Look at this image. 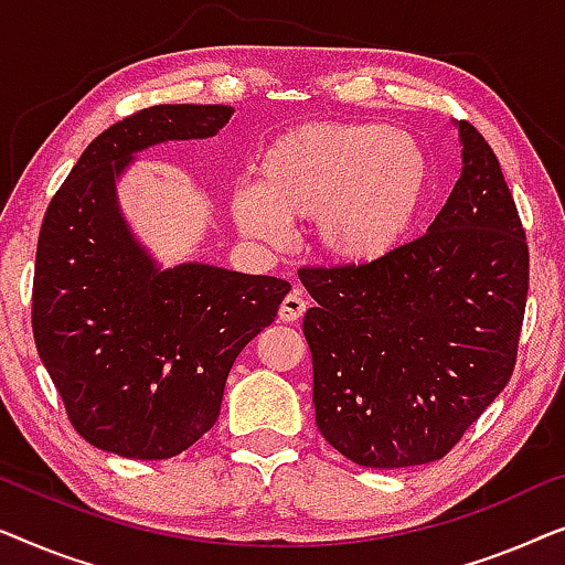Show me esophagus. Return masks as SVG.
Segmentation results:
<instances>
[{
	"label": "esophagus",
	"mask_w": 565,
	"mask_h": 565,
	"mask_svg": "<svg viewBox=\"0 0 565 565\" xmlns=\"http://www.w3.org/2000/svg\"><path fill=\"white\" fill-rule=\"evenodd\" d=\"M307 309V301L301 297V291H291L286 294L281 307H279V320L281 322H297L301 315H305Z\"/></svg>",
	"instance_id": "esophagus-1"
}]
</instances>
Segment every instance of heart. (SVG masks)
<instances>
[{
	"mask_svg": "<svg viewBox=\"0 0 565 565\" xmlns=\"http://www.w3.org/2000/svg\"><path fill=\"white\" fill-rule=\"evenodd\" d=\"M430 186V158L409 132L379 122H307L268 142L256 186L233 194V217L260 243H279L286 222L315 220L322 256L363 268L399 248Z\"/></svg>",
	"mask_w": 565,
	"mask_h": 565,
	"instance_id": "b5f03b06",
	"label": "heart"
}]
</instances>
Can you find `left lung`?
Instances as JSON below:
<instances>
[{
    "label": "left lung",
    "instance_id": "obj_1",
    "mask_svg": "<svg viewBox=\"0 0 565 565\" xmlns=\"http://www.w3.org/2000/svg\"><path fill=\"white\" fill-rule=\"evenodd\" d=\"M427 233L363 268H301L315 419L365 468L440 460L507 386L530 286L518 206L483 135Z\"/></svg>",
    "mask_w": 565,
    "mask_h": 565
}]
</instances>
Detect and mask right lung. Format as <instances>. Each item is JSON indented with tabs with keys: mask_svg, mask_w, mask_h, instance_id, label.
<instances>
[{
	"mask_svg": "<svg viewBox=\"0 0 565 565\" xmlns=\"http://www.w3.org/2000/svg\"><path fill=\"white\" fill-rule=\"evenodd\" d=\"M227 105H158L94 138L47 204L38 237L33 335L71 425L135 460L179 456L217 423L227 373L274 322L291 284L210 264L163 268L117 202L142 150L204 140Z\"/></svg>",
	"mask_w": 565,
	"mask_h": 565,
	"instance_id": "right-lung-1",
	"label": "right lung"
}]
</instances>
